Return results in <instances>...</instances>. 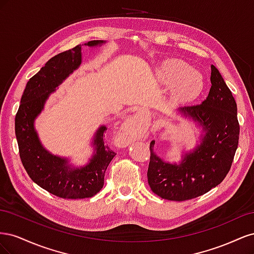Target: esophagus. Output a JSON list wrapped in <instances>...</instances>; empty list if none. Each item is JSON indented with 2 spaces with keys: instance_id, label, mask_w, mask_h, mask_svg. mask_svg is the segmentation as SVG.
Listing matches in <instances>:
<instances>
[{
  "instance_id": "esophagus-1",
  "label": "esophagus",
  "mask_w": 254,
  "mask_h": 254,
  "mask_svg": "<svg viewBox=\"0 0 254 254\" xmlns=\"http://www.w3.org/2000/svg\"><path fill=\"white\" fill-rule=\"evenodd\" d=\"M118 141L120 142V144H121V145H123V146H127V145H129L130 143L132 142L131 134H130V132H128V131L119 133V135H118Z\"/></svg>"
}]
</instances>
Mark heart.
Segmentation results:
<instances>
[{
	"label": "heart",
	"mask_w": 254,
	"mask_h": 254,
	"mask_svg": "<svg viewBox=\"0 0 254 254\" xmlns=\"http://www.w3.org/2000/svg\"><path fill=\"white\" fill-rule=\"evenodd\" d=\"M159 78L163 83L173 84V96L179 101H190L200 93L203 79L198 72L180 59L167 60L159 68Z\"/></svg>",
	"instance_id": "obj_1"
}]
</instances>
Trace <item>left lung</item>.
<instances>
[{"instance_id":"1","label":"left lung","mask_w":254,"mask_h":254,"mask_svg":"<svg viewBox=\"0 0 254 254\" xmlns=\"http://www.w3.org/2000/svg\"><path fill=\"white\" fill-rule=\"evenodd\" d=\"M211 89L202 102L180 111L202 125V143L184 157L180 164L163 162L149 145L148 183L153 193L173 201L197 198L222 182L231 168L240 139L237 106L224 78L211 66Z\"/></svg>"}]
</instances>
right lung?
Listing matches in <instances>:
<instances>
[{
	"instance_id": "obj_1",
	"label": "right lung",
	"mask_w": 254,
	"mask_h": 254,
	"mask_svg": "<svg viewBox=\"0 0 254 254\" xmlns=\"http://www.w3.org/2000/svg\"><path fill=\"white\" fill-rule=\"evenodd\" d=\"M104 41H89L94 47ZM81 45L51 58L27 83L14 119L19 153L25 171L35 183L49 193L64 199H81L96 195L104 187L107 167L117 155L104 142L106 127L95 134V155L90 163L71 168L65 159L53 156L45 150L34 129V120L43 109L49 95L81 63Z\"/></svg>"
}]
</instances>
